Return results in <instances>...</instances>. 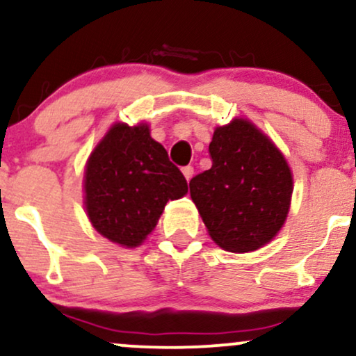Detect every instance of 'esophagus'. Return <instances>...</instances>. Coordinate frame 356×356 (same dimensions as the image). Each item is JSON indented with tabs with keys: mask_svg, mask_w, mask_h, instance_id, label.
I'll return each mask as SVG.
<instances>
[{
	"mask_svg": "<svg viewBox=\"0 0 356 356\" xmlns=\"http://www.w3.org/2000/svg\"><path fill=\"white\" fill-rule=\"evenodd\" d=\"M182 174H184V177L187 179V181H191L192 175H194V167H192V165L182 167Z\"/></svg>",
	"mask_w": 356,
	"mask_h": 356,
	"instance_id": "esophagus-1",
	"label": "esophagus"
}]
</instances>
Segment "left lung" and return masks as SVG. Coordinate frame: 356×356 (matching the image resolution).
I'll list each match as a JSON object with an SVG mask.
<instances>
[{
	"instance_id": "1",
	"label": "left lung",
	"mask_w": 356,
	"mask_h": 356,
	"mask_svg": "<svg viewBox=\"0 0 356 356\" xmlns=\"http://www.w3.org/2000/svg\"><path fill=\"white\" fill-rule=\"evenodd\" d=\"M212 167L189 182L209 235L229 252H252L285 224L293 179L284 154L247 119L213 131Z\"/></svg>"
}]
</instances>
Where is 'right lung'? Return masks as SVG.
Returning <instances> with one entry per match:
<instances>
[{"label": "right lung", "mask_w": 356, "mask_h": 356, "mask_svg": "<svg viewBox=\"0 0 356 356\" xmlns=\"http://www.w3.org/2000/svg\"><path fill=\"white\" fill-rule=\"evenodd\" d=\"M84 205L102 237L137 247L159 220L169 200L187 194V181L147 124H114L89 156Z\"/></svg>", "instance_id": "add662e5"}]
</instances>
